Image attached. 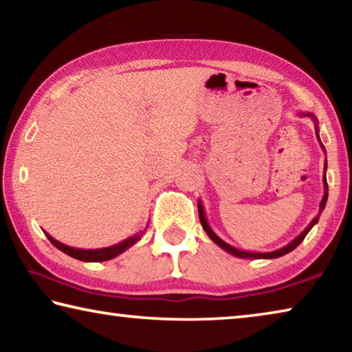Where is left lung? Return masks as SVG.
<instances>
[{"label":"left lung","mask_w":352,"mask_h":352,"mask_svg":"<svg viewBox=\"0 0 352 352\" xmlns=\"http://www.w3.org/2000/svg\"><path fill=\"white\" fill-rule=\"evenodd\" d=\"M300 116H309L312 119V121L315 122V133H317V136H318V141H320V135H318V121H317V118H315L312 113H300ZM320 146H321V148H323L324 151V146L321 144L320 142ZM326 153V152H324ZM326 169H327V163L324 162V177H323V184H324V194H323V199H321V201H320V211H318V216L315 217L311 223L307 225V228L302 231V233L300 234V236H296L294 241L292 242H289L287 245L285 247H283V248H278V250H275V252H267V253H256V252H245V250H239V248H234L233 245H230V243H226L225 241H222L220 239V237L214 233L212 231V228L210 225H208V220H206V216H205V210H204V205L200 204L199 201V217H200V223H201V226H204V230L206 231V234L210 236V239L216 243V245H219L220 248L222 250H225V252H228L230 254H233V256H236V258H242V259H275V258H279V256H284V254H287V253H290L292 250H295L298 245H300V243L305 241V237L307 236V233L309 231L312 230V226L318 222V217H320V214H321V211L324 210V206H326V201H327V182H326Z\"/></svg>","instance_id":"obj_1"}]
</instances>
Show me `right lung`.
<instances>
[{"mask_svg":"<svg viewBox=\"0 0 352 352\" xmlns=\"http://www.w3.org/2000/svg\"><path fill=\"white\" fill-rule=\"evenodd\" d=\"M147 226H146V228H147ZM144 231H140V233H136L133 236L127 237V239L121 241L119 243H116V245L105 247V248H96V250H83V248L68 247V245H65V243L56 241L54 237L47 234L46 231H45V234H46L47 239H50V242L52 243V245L60 250V252L67 253L68 256H71V258L79 259V261H83V262H102V261H109V259L116 258L118 254H121V253L126 252L127 248H130V247L133 245V243H136V242L141 239L142 234H144Z\"/></svg>","mask_w":352,"mask_h":352,"instance_id":"obj_1","label":"right lung"}]
</instances>
